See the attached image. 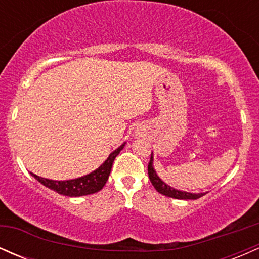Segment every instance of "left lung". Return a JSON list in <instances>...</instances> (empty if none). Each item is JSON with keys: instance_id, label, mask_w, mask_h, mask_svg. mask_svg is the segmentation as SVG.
<instances>
[{"instance_id": "left-lung-1", "label": "left lung", "mask_w": 259, "mask_h": 259, "mask_svg": "<svg viewBox=\"0 0 259 259\" xmlns=\"http://www.w3.org/2000/svg\"><path fill=\"white\" fill-rule=\"evenodd\" d=\"M148 177H150L151 183L154 186V189L159 192V194L168 196V197L177 198V200H197V198L202 197L206 195V192H200V194H192V192L181 191V190H177L174 187L169 186L165 184L160 178L157 175L156 170L153 168V152L151 153V159L148 163Z\"/></svg>"}]
</instances>
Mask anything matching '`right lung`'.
<instances>
[{
    "label": "right lung",
    "mask_w": 259,
    "mask_h": 259,
    "mask_svg": "<svg viewBox=\"0 0 259 259\" xmlns=\"http://www.w3.org/2000/svg\"><path fill=\"white\" fill-rule=\"evenodd\" d=\"M124 146H125V142L121 146L118 147L117 150L113 151L108 156V158L96 170L91 171L90 174H86L84 177L76 178V179L57 181L45 179V178L38 177V175H35L34 173L30 174L38 183H41L44 186L53 190V191H56L59 195L69 196V197H80V196L95 194V192H99L100 190H102V187L106 185L109 174H111L113 162H114L115 157L119 154Z\"/></svg>",
    "instance_id": "add662e5"
}]
</instances>
